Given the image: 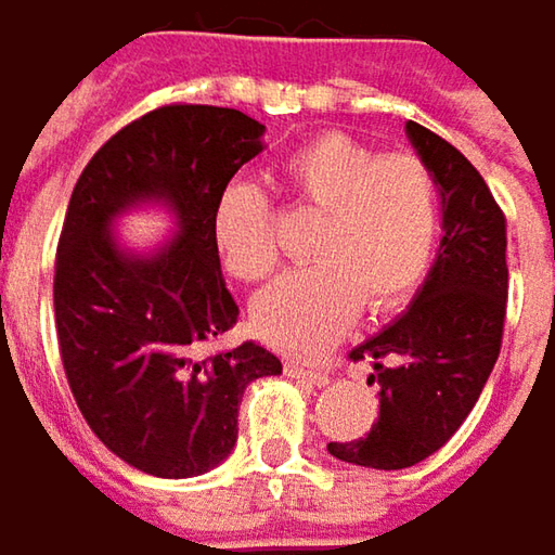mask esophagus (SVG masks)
Wrapping results in <instances>:
<instances>
[{"mask_svg": "<svg viewBox=\"0 0 555 555\" xmlns=\"http://www.w3.org/2000/svg\"><path fill=\"white\" fill-rule=\"evenodd\" d=\"M285 375H288V378L311 380V384H318V387L330 384L327 372H318V369H305V365H295V362H288V365H285Z\"/></svg>", "mask_w": 555, "mask_h": 555, "instance_id": "obj_1", "label": "esophagus"}]
</instances>
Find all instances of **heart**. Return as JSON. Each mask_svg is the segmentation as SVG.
<instances>
[{
	"instance_id": "heart-1",
	"label": "heart",
	"mask_w": 555,
	"mask_h": 555,
	"mask_svg": "<svg viewBox=\"0 0 555 555\" xmlns=\"http://www.w3.org/2000/svg\"><path fill=\"white\" fill-rule=\"evenodd\" d=\"M282 171L324 222L308 247L314 267L263 288L250 305V321L263 343L314 356L346 333L359 301L369 314H384L410 298L435 250L438 193L423 162L378 158L336 132L298 145ZM212 241L231 276H267L279 257L267 196L244 180L228 183L212 209Z\"/></svg>"
}]
</instances>
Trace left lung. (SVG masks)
<instances>
[{"label":"left lung","mask_w":555,"mask_h":555,"mask_svg":"<svg viewBox=\"0 0 555 555\" xmlns=\"http://www.w3.org/2000/svg\"><path fill=\"white\" fill-rule=\"evenodd\" d=\"M441 199V244L413 301L349 359H369L380 410L372 431L330 441L336 461L403 470L435 454L470 416L499 359L508 263L505 216L479 171L441 135L406 124Z\"/></svg>","instance_id":"8db88e82"}]
</instances>
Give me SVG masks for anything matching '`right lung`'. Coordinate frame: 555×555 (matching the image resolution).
<instances>
[{
    "label": "right lung",
    "mask_w": 555,
    "mask_h": 555,
    "mask_svg": "<svg viewBox=\"0 0 555 555\" xmlns=\"http://www.w3.org/2000/svg\"><path fill=\"white\" fill-rule=\"evenodd\" d=\"M267 127L231 107L171 104L111 135L78 177L56 250L53 308L63 369L91 431L129 467L183 479L219 467L237 441L247 384L282 375L260 343L199 359L237 324L212 241V209ZM176 231L129 248L113 231L135 208Z\"/></svg>",
    "instance_id": "right-lung-1"
}]
</instances>
